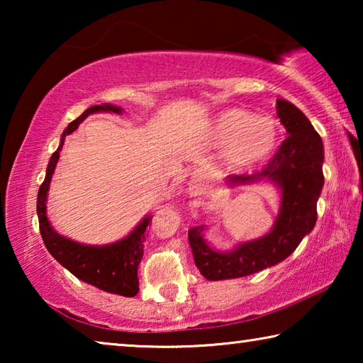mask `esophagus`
<instances>
[{"label": "esophagus", "mask_w": 363, "mask_h": 363, "mask_svg": "<svg viewBox=\"0 0 363 363\" xmlns=\"http://www.w3.org/2000/svg\"><path fill=\"white\" fill-rule=\"evenodd\" d=\"M200 174H201V173H200ZM192 192H194V194H200V192H201V186H200V182H196V184H195V187L192 189Z\"/></svg>", "instance_id": "esophagus-1"}]
</instances>
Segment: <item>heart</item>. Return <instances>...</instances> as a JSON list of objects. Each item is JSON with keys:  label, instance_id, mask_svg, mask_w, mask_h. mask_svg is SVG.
Instances as JSON below:
<instances>
[{"label": "heart", "instance_id": "1", "mask_svg": "<svg viewBox=\"0 0 363 363\" xmlns=\"http://www.w3.org/2000/svg\"><path fill=\"white\" fill-rule=\"evenodd\" d=\"M210 134L214 145L224 147V157L232 167L247 168L272 153L279 140V125L269 116L233 107L214 116Z\"/></svg>", "mask_w": 363, "mask_h": 363}]
</instances>
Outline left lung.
<instances>
[{
    "label": "left lung",
    "instance_id": "left-lung-1",
    "mask_svg": "<svg viewBox=\"0 0 363 363\" xmlns=\"http://www.w3.org/2000/svg\"><path fill=\"white\" fill-rule=\"evenodd\" d=\"M277 115L288 136L269 163L253 174L230 176V182L274 181L281 189V206L274 229L259 240L238 245L229 253L213 250L203 238V225L189 229L195 266L208 280L251 275L290 256L314 229L317 200L323 187V144L307 116L291 102L279 99Z\"/></svg>",
    "mask_w": 363,
    "mask_h": 363
}]
</instances>
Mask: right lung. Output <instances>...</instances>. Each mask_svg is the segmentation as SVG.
<instances>
[{"mask_svg": "<svg viewBox=\"0 0 363 363\" xmlns=\"http://www.w3.org/2000/svg\"><path fill=\"white\" fill-rule=\"evenodd\" d=\"M113 112L121 113L120 107L104 104V106H93L78 116L77 120L69 123L67 130L60 139L59 149L52 153L49 160L46 177L38 190V199H36V213H38L40 232L49 253L54 256L65 269L78 277L79 280L91 284L104 291L121 294V296H136L139 291V279L138 267L144 256V242L147 237V227L152 223L150 218L143 219L136 229L123 240L116 242L107 247H88V245L77 243L69 240L52 229L46 218V196L49 182L56 168L57 160L62 150L64 139L67 134H72L77 130L86 116L94 112Z\"/></svg>", "mask_w": 363, "mask_h": 363, "instance_id": "add662e5", "label": "right lung"}]
</instances>
